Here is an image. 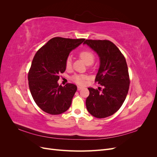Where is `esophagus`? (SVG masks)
<instances>
[{
  "label": "esophagus",
  "instance_id": "34e87169",
  "mask_svg": "<svg viewBox=\"0 0 157 157\" xmlns=\"http://www.w3.org/2000/svg\"><path fill=\"white\" fill-rule=\"evenodd\" d=\"M82 88H83L81 87V86H78V87H77V90H80L82 89Z\"/></svg>",
  "mask_w": 157,
  "mask_h": 157
}]
</instances>
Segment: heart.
<instances>
[{
	"mask_svg": "<svg viewBox=\"0 0 157 157\" xmlns=\"http://www.w3.org/2000/svg\"><path fill=\"white\" fill-rule=\"evenodd\" d=\"M80 58H81L84 62L86 65H91L94 63L95 59V56L92 52L89 50H83L79 54ZM65 67L67 69H70L72 67V62H71V58L70 57L67 58L65 62ZM87 77L84 75H75L72 77V80L75 83L79 85L84 84Z\"/></svg>",
	"mask_w": 157,
	"mask_h": 157,
	"instance_id": "heart-1",
	"label": "heart"
}]
</instances>
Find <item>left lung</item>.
Returning <instances> with one entry per match:
<instances>
[{
    "label": "left lung",
    "instance_id": "1",
    "mask_svg": "<svg viewBox=\"0 0 157 157\" xmlns=\"http://www.w3.org/2000/svg\"><path fill=\"white\" fill-rule=\"evenodd\" d=\"M84 44L99 56L100 65L95 81L103 86L101 92L88 88L90 94L86 100V109L94 117L105 118L121 108L128 94L130 78L126 59L109 40H86Z\"/></svg>",
    "mask_w": 157,
    "mask_h": 157
}]
</instances>
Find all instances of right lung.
<instances>
[{"instance_id": "add662e5", "label": "right lung", "mask_w": 157, "mask_h": 157, "mask_svg": "<svg viewBox=\"0 0 157 157\" xmlns=\"http://www.w3.org/2000/svg\"><path fill=\"white\" fill-rule=\"evenodd\" d=\"M54 37L37 51L28 74L32 97L42 111L59 115L70 107L77 87L73 84L59 85V75L65 72L70 52L84 41Z\"/></svg>"}]
</instances>
